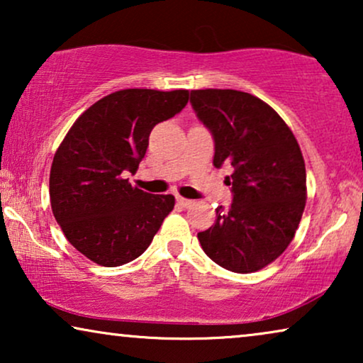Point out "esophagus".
Instances as JSON below:
<instances>
[{"label":"esophagus","mask_w":363,"mask_h":363,"mask_svg":"<svg viewBox=\"0 0 363 363\" xmlns=\"http://www.w3.org/2000/svg\"><path fill=\"white\" fill-rule=\"evenodd\" d=\"M177 203L180 205L182 208H190L193 205L191 200H186V198H182V196H177Z\"/></svg>","instance_id":"34e87169"}]
</instances>
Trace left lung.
Wrapping results in <instances>:
<instances>
[{
	"label": "left lung",
	"instance_id": "obj_1",
	"mask_svg": "<svg viewBox=\"0 0 363 363\" xmlns=\"http://www.w3.org/2000/svg\"><path fill=\"white\" fill-rule=\"evenodd\" d=\"M198 121L215 140L213 165L231 167L230 208L198 233L210 257L247 274L277 259L296 235L306 206V165L299 143L274 108L233 89L191 91Z\"/></svg>",
	"mask_w": 363,
	"mask_h": 363
}]
</instances>
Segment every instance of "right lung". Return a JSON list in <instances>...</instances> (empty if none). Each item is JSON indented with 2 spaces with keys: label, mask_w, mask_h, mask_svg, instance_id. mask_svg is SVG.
I'll return each mask as SVG.
<instances>
[{
  "label": "right lung",
  "mask_w": 363,
  "mask_h": 363,
  "mask_svg": "<svg viewBox=\"0 0 363 363\" xmlns=\"http://www.w3.org/2000/svg\"><path fill=\"white\" fill-rule=\"evenodd\" d=\"M188 102V91L125 89L108 94L74 122L54 155L49 196L57 225L79 252L122 266L150 246L175 206L123 178L145 157L152 128Z\"/></svg>",
  "instance_id": "right-lung-1"
}]
</instances>
